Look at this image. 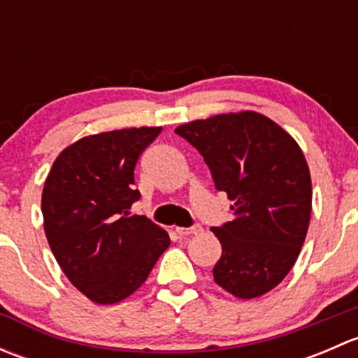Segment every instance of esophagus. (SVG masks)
Returning <instances> with one entry per match:
<instances>
[{
    "label": "esophagus",
    "instance_id": "1",
    "mask_svg": "<svg viewBox=\"0 0 358 358\" xmlns=\"http://www.w3.org/2000/svg\"><path fill=\"white\" fill-rule=\"evenodd\" d=\"M176 232H178L180 236H199V234H202V227L201 225L178 227V229H176Z\"/></svg>",
    "mask_w": 358,
    "mask_h": 358
}]
</instances>
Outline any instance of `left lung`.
I'll list each match as a JSON object with an SVG mask.
<instances>
[{
  "label": "left lung",
  "mask_w": 358,
  "mask_h": 358,
  "mask_svg": "<svg viewBox=\"0 0 358 358\" xmlns=\"http://www.w3.org/2000/svg\"><path fill=\"white\" fill-rule=\"evenodd\" d=\"M175 133L199 150L215 187L234 202L232 222L211 229L222 243L215 282L243 299L273 289L294 265L312 213V180L299 145L252 110L187 122Z\"/></svg>",
  "instance_id": "left-lung-1"
}]
</instances>
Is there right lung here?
<instances>
[{
    "instance_id": "1",
    "label": "right lung",
    "mask_w": 358,
    "mask_h": 358,
    "mask_svg": "<svg viewBox=\"0 0 358 358\" xmlns=\"http://www.w3.org/2000/svg\"><path fill=\"white\" fill-rule=\"evenodd\" d=\"M162 128H129L78 140L55 159L41 211L53 256L72 286L99 305L133 294L149 277L169 236L145 216L135 166Z\"/></svg>"
}]
</instances>
